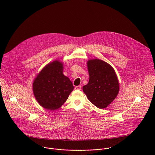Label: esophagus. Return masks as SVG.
Masks as SVG:
<instances>
[{
	"mask_svg": "<svg viewBox=\"0 0 155 155\" xmlns=\"http://www.w3.org/2000/svg\"><path fill=\"white\" fill-rule=\"evenodd\" d=\"M81 88H82V87H81V85H78V86H76V87H75V89H77V90H81Z\"/></svg>",
	"mask_w": 155,
	"mask_h": 155,
	"instance_id": "esophagus-1",
	"label": "esophagus"
}]
</instances>
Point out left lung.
Returning <instances> with one entry per match:
<instances>
[{"instance_id": "8db88e82", "label": "left lung", "mask_w": 155, "mask_h": 155, "mask_svg": "<svg viewBox=\"0 0 155 155\" xmlns=\"http://www.w3.org/2000/svg\"><path fill=\"white\" fill-rule=\"evenodd\" d=\"M89 82L83 87V91L89 101L98 109L107 107L117 97L119 83L113 67L107 62L98 59L87 61Z\"/></svg>"}]
</instances>
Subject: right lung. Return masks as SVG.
Returning a JSON list of instances; mask_svg holds the SVG:
<instances>
[{
	"label": "right lung",
	"instance_id": "1",
	"mask_svg": "<svg viewBox=\"0 0 155 155\" xmlns=\"http://www.w3.org/2000/svg\"><path fill=\"white\" fill-rule=\"evenodd\" d=\"M64 64L60 60L49 63L33 82V92L38 103L44 109L55 110L66 101L74 87L63 74Z\"/></svg>",
	"mask_w": 155,
	"mask_h": 155
}]
</instances>
